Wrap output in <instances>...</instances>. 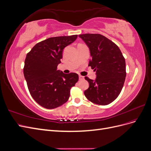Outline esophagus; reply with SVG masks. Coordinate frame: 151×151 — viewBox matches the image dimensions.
Masks as SVG:
<instances>
[{"label":"esophagus","mask_w":151,"mask_h":151,"mask_svg":"<svg viewBox=\"0 0 151 151\" xmlns=\"http://www.w3.org/2000/svg\"><path fill=\"white\" fill-rule=\"evenodd\" d=\"M79 80H83V79H84V77L82 76H79Z\"/></svg>","instance_id":"34e87169"}]
</instances>
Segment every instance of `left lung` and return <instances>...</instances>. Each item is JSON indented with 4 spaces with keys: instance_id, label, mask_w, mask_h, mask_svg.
I'll list each match as a JSON object with an SVG mask.
<instances>
[{
    "instance_id": "left-lung-1",
    "label": "left lung",
    "mask_w": 151,
    "mask_h": 151,
    "mask_svg": "<svg viewBox=\"0 0 151 151\" xmlns=\"http://www.w3.org/2000/svg\"><path fill=\"white\" fill-rule=\"evenodd\" d=\"M88 47L89 62L96 71L95 80L85 77L89 87L84 91L86 98L93 103L107 105L120 94L126 77V64L120 50L112 41L100 34L79 35Z\"/></svg>"
}]
</instances>
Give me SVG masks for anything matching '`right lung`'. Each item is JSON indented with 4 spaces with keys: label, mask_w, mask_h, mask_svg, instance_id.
<instances>
[{
    "label": "right lung",
    "mask_w": 151,
    "mask_h": 151,
    "mask_svg": "<svg viewBox=\"0 0 151 151\" xmlns=\"http://www.w3.org/2000/svg\"><path fill=\"white\" fill-rule=\"evenodd\" d=\"M77 35L49 38L36 44L26 55L24 76L32 98L40 106L54 109L66 103L70 90L79 80L76 73L57 70L63 50Z\"/></svg>",
    "instance_id": "1"
}]
</instances>
